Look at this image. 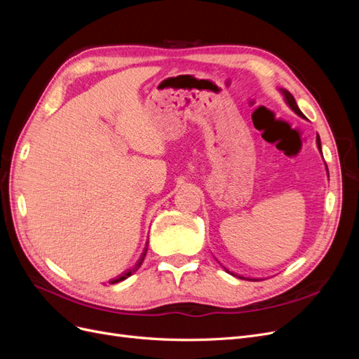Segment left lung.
Returning <instances> with one entry per match:
<instances>
[{"label": "left lung", "instance_id": "obj_1", "mask_svg": "<svg viewBox=\"0 0 359 359\" xmlns=\"http://www.w3.org/2000/svg\"><path fill=\"white\" fill-rule=\"evenodd\" d=\"M281 93L285 94V99H286V102H287V104L292 107L293 109V112H297L299 116H304V114L299 111V107H298V104H297V102H295V99H293V95L289 93V91H286V90H281ZM316 142H318V148L322 151V147H320V139H319V135H318V137H316ZM227 271V269H226ZM227 273H229V271H227ZM232 276H233V273H231ZM240 278H244V277H240Z\"/></svg>", "mask_w": 359, "mask_h": 359}]
</instances>
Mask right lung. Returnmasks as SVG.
<instances>
[{"label": "right lung", "instance_id": "right-lung-1", "mask_svg": "<svg viewBox=\"0 0 359 359\" xmlns=\"http://www.w3.org/2000/svg\"><path fill=\"white\" fill-rule=\"evenodd\" d=\"M147 250H148V241H147V245H145V250H144V252H142V255H140V257H139V260H137V264L132 268V269H130V271H127V273L124 274V276H121V277H118V278H115V280H112L111 281V283L114 285V283H118V281H123V280H126L127 277H130V276H132L133 273H136V271L140 268V265H142V262H144V259H145V255H147Z\"/></svg>", "mask_w": 359, "mask_h": 359}]
</instances>
